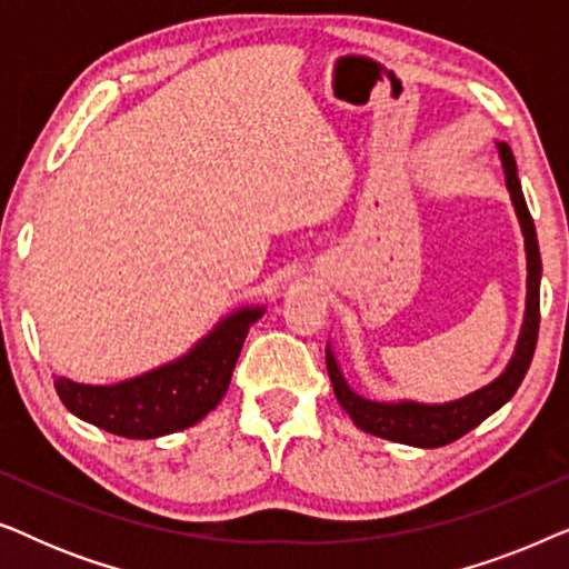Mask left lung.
Here are the masks:
<instances>
[{
	"label": "left lung",
	"mask_w": 569,
	"mask_h": 569,
	"mask_svg": "<svg viewBox=\"0 0 569 569\" xmlns=\"http://www.w3.org/2000/svg\"><path fill=\"white\" fill-rule=\"evenodd\" d=\"M500 150L505 183H508L512 207H516L520 230L526 238V261H528V279H526V316L523 326H520V337L512 352V360L508 368L502 370L500 378L492 383L479 388L458 401L448 403H419V401H370L355 393L349 383L341 376L337 357L331 352V345L326 347V368H329V378L337 393V401L345 407V411L352 417V422L360 430L376 435V438H386L393 442H403V446L415 448H440L448 446L466 432L485 422L489 415L505 407L523 383L528 368H531L536 339H539V287H541V253L539 240H536V228L528 212L523 189L518 181V166L512 158V150L505 142H497Z\"/></svg>",
	"instance_id": "obj_1"
}]
</instances>
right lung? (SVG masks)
<instances>
[{"instance_id": "obj_1", "label": "right lung", "mask_w": 569, "mask_h": 569, "mask_svg": "<svg viewBox=\"0 0 569 569\" xmlns=\"http://www.w3.org/2000/svg\"><path fill=\"white\" fill-rule=\"evenodd\" d=\"M263 308H240L222 318L178 360L113 386H84L57 378L59 399L74 417L131 440L170 435L204 419L228 393L248 329Z\"/></svg>"}]
</instances>
